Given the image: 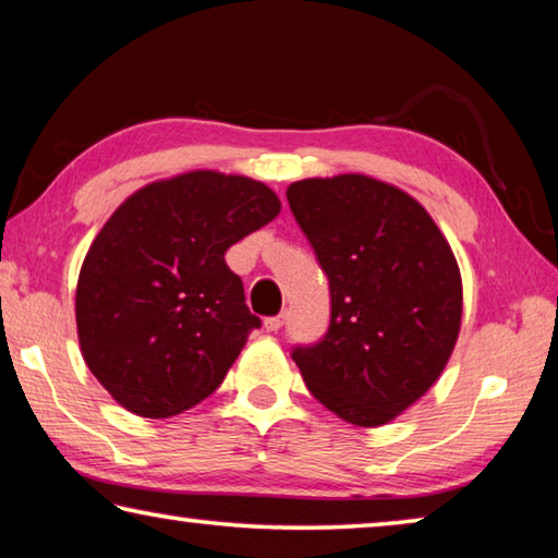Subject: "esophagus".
Instances as JSON below:
<instances>
[{
  "mask_svg": "<svg viewBox=\"0 0 558 558\" xmlns=\"http://www.w3.org/2000/svg\"><path fill=\"white\" fill-rule=\"evenodd\" d=\"M286 319H288V315L286 313H280V315H272V317H266V323H263V327L268 329V332H278V329L286 325Z\"/></svg>",
  "mask_w": 558,
  "mask_h": 558,
  "instance_id": "obj_1",
  "label": "esophagus"
}]
</instances>
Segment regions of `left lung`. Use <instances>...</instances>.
I'll use <instances>...</instances> for the list:
<instances>
[{
  "label": "left lung",
  "instance_id": "obj_1",
  "mask_svg": "<svg viewBox=\"0 0 558 558\" xmlns=\"http://www.w3.org/2000/svg\"><path fill=\"white\" fill-rule=\"evenodd\" d=\"M288 204L329 280V327L295 344L310 393L352 426L389 423L446 369L460 332L456 256L423 206L364 174L302 179Z\"/></svg>",
  "mask_w": 558,
  "mask_h": 558
}]
</instances>
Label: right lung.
I'll return each mask as SVG.
<instances>
[{
  "mask_svg": "<svg viewBox=\"0 0 558 558\" xmlns=\"http://www.w3.org/2000/svg\"><path fill=\"white\" fill-rule=\"evenodd\" d=\"M278 214L266 184L189 172L140 189L110 216L83 260L75 323L112 399L169 418L219 389L260 327L223 256Z\"/></svg>",
  "mask_w": 558,
  "mask_h": 558,
  "instance_id": "obj_1",
  "label": "right lung"
}]
</instances>
